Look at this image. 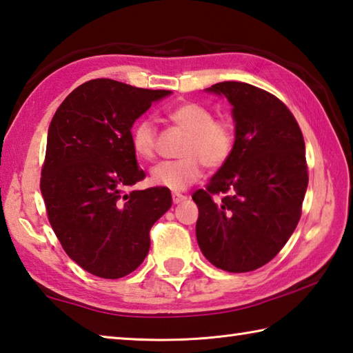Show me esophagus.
Wrapping results in <instances>:
<instances>
[{
    "mask_svg": "<svg viewBox=\"0 0 353 353\" xmlns=\"http://www.w3.org/2000/svg\"><path fill=\"white\" fill-rule=\"evenodd\" d=\"M171 197H172V202H174V203H181V202L185 201V199H187V196H183L181 193H172Z\"/></svg>",
    "mask_w": 353,
    "mask_h": 353,
    "instance_id": "obj_1",
    "label": "esophagus"
}]
</instances>
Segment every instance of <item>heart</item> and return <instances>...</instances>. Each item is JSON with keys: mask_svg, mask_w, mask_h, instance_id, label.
I'll list each match as a JSON object with an SVG mask.
<instances>
[{"mask_svg": "<svg viewBox=\"0 0 353 353\" xmlns=\"http://www.w3.org/2000/svg\"><path fill=\"white\" fill-rule=\"evenodd\" d=\"M166 117L179 130L187 132L181 159L160 162L151 170V182L172 191L187 190L203 176V168L219 170L233 156L236 126L225 115L213 117L208 106L183 101L172 106ZM131 146L137 157L152 160L157 156L159 136L151 119H140L131 130Z\"/></svg>", "mask_w": 353, "mask_h": 353, "instance_id": "1", "label": "heart"}]
</instances>
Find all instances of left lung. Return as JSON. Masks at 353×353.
Here are the masks:
<instances>
[{
    "label": "left lung",
    "mask_w": 353,
    "mask_h": 353,
    "mask_svg": "<svg viewBox=\"0 0 353 353\" xmlns=\"http://www.w3.org/2000/svg\"><path fill=\"white\" fill-rule=\"evenodd\" d=\"M208 91L233 105L236 146L205 190L193 194L196 238L217 268L252 272L283 250L301 219L309 183L304 137L290 110L264 89L222 81Z\"/></svg>",
    "instance_id": "obj_1"
}]
</instances>
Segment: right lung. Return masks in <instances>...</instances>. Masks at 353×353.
Here are the masks:
<instances>
[{
	"label": "right lung",
	"instance_id": "1",
	"mask_svg": "<svg viewBox=\"0 0 353 353\" xmlns=\"http://www.w3.org/2000/svg\"><path fill=\"white\" fill-rule=\"evenodd\" d=\"M170 92L89 80L50 121L40 179L48 219L69 258L99 278L136 270L151 227L171 207L168 188L123 193L146 176L131 146L132 123Z\"/></svg>",
	"mask_w": 353,
	"mask_h": 353
}]
</instances>
